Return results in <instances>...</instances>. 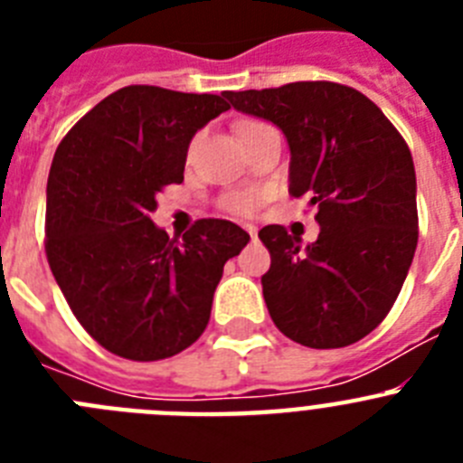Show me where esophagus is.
Instances as JSON below:
<instances>
[{
  "mask_svg": "<svg viewBox=\"0 0 463 463\" xmlns=\"http://www.w3.org/2000/svg\"><path fill=\"white\" fill-rule=\"evenodd\" d=\"M245 232L250 234V239H257V227H255V224H245Z\"/></svg>",
  "mask_w": 463,
  "mask_h": 463,
  "instance_id": "obj_1",
  "label": "esophagus"
}]
</instances>
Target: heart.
I'll return each mask as SVG.
<instances>
[{"label":"heart","instance_id":"b5f03b06","mask_svg":"<svg viewBox=\"0 0 463 463\" xmlns=\"http://www.w3.org/2000/svg\"><path fill=\"white\" fill-rule=\"evenodd\" d=\"M255 125H260V122H243L239 132H243V129ZM261 199H264V194H261L260 190H239L224 196L222 206L224 211L234 213V215H252V213L257 211V206L261 203Z\"/></svg>","mask_w":463,"mask_h":463}]
</instances>
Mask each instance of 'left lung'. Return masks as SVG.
Wrapping results in <instances>:
<instances>
[{
  "mask_svg": "<svg viewBox=\"0 0 463 463\" xmlns=\"http://www.w3.org/2000/svg\"><path fill=\"white\" fill-rule=\"evenodd\" d=\"M236 110L280 127L289 194L317 206V241L301 248L280 224L260 232L271 252L261 276L269 315L315 350L362 341L387 317L417 248L411 150L362 92L331 80L227 92Z\"/></svg>",
  "mask_w": 463,
  "mask_h": 463,
  "instance_id": "1",
  "label": "left lung"
}]
</instances>
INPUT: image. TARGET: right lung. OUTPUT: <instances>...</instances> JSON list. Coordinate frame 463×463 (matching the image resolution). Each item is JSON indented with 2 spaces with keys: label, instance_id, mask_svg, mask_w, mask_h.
<instances>
[{
  "label": "right lung",
  "instance_id": "obj_1",
  "mask_svg": "<svg viewBox=\"0 0 463 463\" xmlns=\"http://www.w3.org/2000/svg\"><path fill=\"white\" fill-rule=\"evenodd\" d=\"M227 92L127 85L85 113L52 157L46 257L76 320L118 357L157 362L202 336L227 260L250 236L203 218L169 239L155 196L183 183L190 141L229 110Z\"/></svg>",
  "mask_w": 463,
  "mask_h": 463
}]
</instances>
